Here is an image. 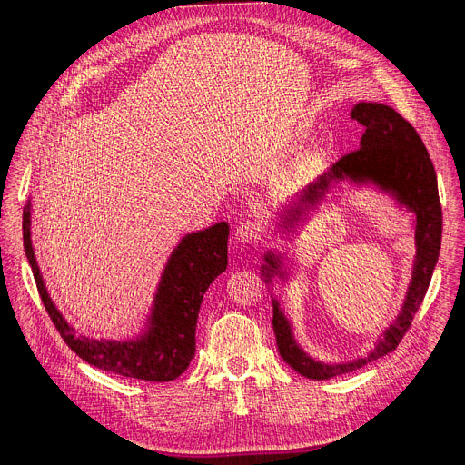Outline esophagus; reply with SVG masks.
I'll use <instances>...</instances> for the list:
<instances>
[{
  "mask_svg": "<svg viewBox=\"0 0 465 465\" xmlns=\"http://www.w3.org/2000/svg\"><path fill=\"white\" fill-rule=\"evenodd\" d=\"M259 235H261V226L257 223H242L237 230H235V239L241 242V244H253L259 241Z\"/></svg>",
  "mask_w": 465,
  "mask_h": 465,
  "instance_id": "esophagus-1",
  "label": "esophagus"
}]
</instances>
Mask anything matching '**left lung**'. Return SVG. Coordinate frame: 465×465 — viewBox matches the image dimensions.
Returning <instances> with one entry per match:
<instances>
[{"label": "left lung", "mask_w": 465, "mask_h": 465, "mask_svg": "<svg viewBox=\"0 0 465 465\" xmlns=\"http://www.w3.org/2000/svg\"><path fill=\"white\" fill-rule=\"evenodd\" d=\"M351 119L359 121L366 132L361 149L341 158L314 182L291 196L278 215V228L285 241L303 230L312 213L320 212L331 189L342 191V183L355 189H371L393 203V206L411 215L414 235V262L411 282L397 316L381 331L373 348L351 361L323 362L311 357L296 341L294 327L274 294V282L291 285L296 276V264L287 250H264L261 280L267 283L274 305V333L282 359L300 375L323 381L350 373L364 364L388 355L400 344L414 314L418 312L429 289L441 244V206L438 196V180L429 153L414 126L382 103L361 101L351 108ZM341 196H331L329 203H339Z\"/></svg>", "instance_id": "left-lung-1"}]
</instances>
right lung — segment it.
<instances>
[{"label":"right lung","mask_w":465,"mask_h":465,"mask_svg":"<svg viewBox=\"0 0 465 465\" xmlns=\"http://www.w3.org/2000/svg\"><path fill=\"white\" fill-rule=\"evenodd\" d=\"M33 201L24 208V248L40 298L60 337L88 364L123 377L165 382L182 375L194 357V331L204 292L228 267V223L187 232L167 257L147 316L134 335H79L49 296L31 239Z\"/></svg>","instance_id":"obj_1"}]
</instances>
